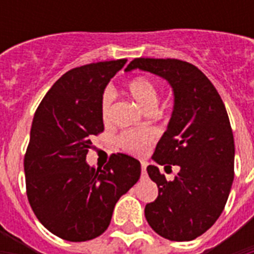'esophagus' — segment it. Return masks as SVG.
<instances>
[{
    "mask_svg": "<svg viewBox=\"0 0 254 254\" xmlns=\"http://www.w3.org/2000/svg\"><path fill=\"white\" fill-rule=\"evenodd\" d=\"M146 167H147V162H145V161H142V162H141V169H142V175H145V174H146Z\"/></svg>",
    "mask_w": 254,
    "mask_h": 254,
    "instance_id": "obj_1",
    "label": "esophagus"
}]
</instances>
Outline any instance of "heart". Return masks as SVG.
Returning a JSON list of instances; mask_svg holds the SVG:
<instances>
[{
  "label": "heart",
  "instance_id": "b5f03b06",
  "mask_svg": "<svg viewBox=\"0 0 254 254\" xmlns=\"http://www.w3.org/2000/svg\"><path fill=\"white\" fill-rule=\"evenodd\" d=\"M127 89L135 103L147 113H154L159 104L158 87L150 77L135 76L127 81ZM113 92L105 89L101 95L100 109L104 120L109 119L113 107ZM154 141V134L150 130L125 131L120 135L119 143L124 150L135 155H143Z\"/></svg>",
  "mask_w": 254,
  "mask_h": 254
}]
</instances>
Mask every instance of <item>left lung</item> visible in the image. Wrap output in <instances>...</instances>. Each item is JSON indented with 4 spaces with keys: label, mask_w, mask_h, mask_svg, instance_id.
Wrapping results in <instances>:
<instances>
[{
    "label": "left lung",
    "mask_w": 254,
    "mask_h": 254,
    "mask_svg": "<svg viewBox=\"0 0 254 254\" xmlns=\"http://www.w3.org/2000/svg\"><path fill=\"white\" fill-rule=\"evenodd\" d=\"M135 68L166 79L173 88L171 119L153 159L165 169H181L167 181L158 167L147 166L158 197L146 204L145 217L159 236L191 241L215 224L232 187L235 141L228 113L208 77L189 62L137 58L125 71Z\"/></svg>",
    "instance_id": "1"
}]
</instances>
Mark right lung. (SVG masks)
I'll return each mask as SVG.
<instances>
[{
  "label": "right lung",
  "mask_w": 254,
  "mask_h": 254,
  "mask_svg": "<svg viewBox=\"0 0 254 254\" xmlns=\"http://www.w3.org/2000/svg\"><path fill=\"white\" fill-rule=\"evenodd\" d=\"M125 63L69 69L34 115L23 161L27 199L38 220L63 240L80 243L105 232L117 200L141 175V163L121 153L97 169L85 161L91 138L104 130L101 95Z\"/></svg>",
  "instance_id": "1"
}]
</instances>
